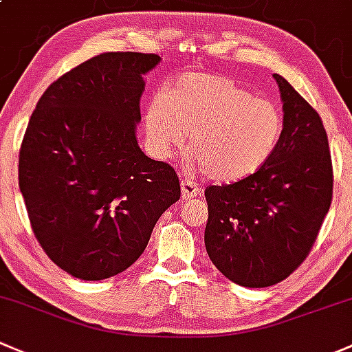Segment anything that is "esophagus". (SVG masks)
Returning a JSON list of instances; mask_svg holds the SVG:
<instances>
[{"instance_id":"34e87169","label":"esophagus","mask_w":352,"mask_h":352,"mask_svg":"<svg viewBox=\"0 0 352 352\" xmlns=\"http://www.w3.org/2000/svg\"><path fill=\"white\" fill-rule=\"evenodd\" d=\"M198 195H201V188L195 181L183 177L181 179V197H183V200H191V198H197Z\"/></svg>"}]
</instances>
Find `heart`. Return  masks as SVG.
<instances>
[{"label": "heart", "instance_id": "obj_1", "mask_svg": "<svg viewBox=\"0 0 352 352\" xmlns=\"http://www.w3.org/2000/svg\"><path fill=\"white\" fill-rule=\"evenodd\" d=\"M144 132L152 154L168 159L188 132L191 159L208 177L235 183L271 159L283 133L273 100L254 98L227 76L183 74L147 101Z\"/></svg>", "mask_w": 352, "mask_h": 352}]
</instances>
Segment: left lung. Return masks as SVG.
<instances>
[{
  "label": "left lung",
  "instance_id": "1",
  "mask_svg": "<svg viewBox=\"0 0 352 352\" xmlns=\"http://www.w3.org/2000/svg\"><path fill=\"white\" fill-rule=\"evenodd\" d=\"M283 133L270 161L232 184L208 186L205 248L234 283L266 288L309 256L332 201V161L317 111L280 74Z\"/></svg>",
  "mask_w": 352,
  "mask_h": 352
}]
</instances>
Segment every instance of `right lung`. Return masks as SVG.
Returning a JSON list of instances; mask_svg holds the SVG:
<instances>
[{"instance_id":"obj_1","label":"right lung","mask_w":352,"mask_h":352,"mask_svg":"<svg viewBox=\"0 0 352 352\" xmlns=\"http://www.w3.org/2000/svg\"><path fill=\"white\" fill-rule=\"evenodd\" d=\"M155 54L104 52L45 89L21 142L18 183L35 237L71 276L132 266L159 217L179 200L175 169L137 142L144 74Z\"/></svg>"}]
</instances>
